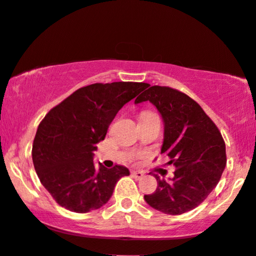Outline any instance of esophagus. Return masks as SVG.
<instances>
[{
  "mask_svg": "<svg viewBox=\"0 0 256 256\" xmlns=\"http://www.w3.org/2000/svg\"><path fill=\"white\" fill-rule=\"evenodd\" d=\"M131 174L136 180H140L142 176H144V173L140 172V171H132Z\"/></svg>",
  "mask_w": 256,
  "mask_h": 256,
  "instance_id": "34e87169",
  "label": "esophagus"
}]
</instances>
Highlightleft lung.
<instances>
[{
	"label": "left lung",
	"instance_id": "left-lung-1",
	"mask_svg": "<svg viewBox=\"0 0 256 256\" xmlns=\"http://www.w3.org/2000/svg\"><path fill=\"white\" fill-rule=\"evenodd\" d=\"M150 100L162 114L165 134L162 153L176 166L171 180L160 179L145 202L165 214L178 216L199 206L218 185L226 166V145L202 108L182 91L153 85L134 103Z\"/></svg>",
	"mask_w": 256,
	"mask_h": 256
}]
</instances>
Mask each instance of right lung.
<instances>
[{"instance_id": "add662e5", "label": "right lung", "mask_w": 256, "mask_h": 256, "mask_svg": "<svg viewBox=\"0 0 256 256\" xmlns=\"http://www.w3.org/2000/svg\"><path fill=\"white\" fill-rule=\"evenodd\" d=\"M148 86L137 82L94 83L71 94L40 122L32 144L37 176L64 208L88 213L105 205L116 184L130 172L125 166L94 165L97 142L124 105Z\"/></svg>"}]
</instances>
